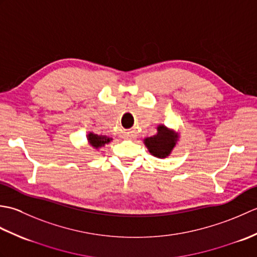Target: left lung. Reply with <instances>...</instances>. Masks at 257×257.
Returning a JSON list of instances; mask_svg holds the SVG:
<instances>
[{
    "mask_svg": "<svg viewBox=\"0 0 257 257\" xmlns=\"http://www.w3.org/2000/svg\"><path fill=\"white\" fill-rule=\"evenodd\" d=\"M157 130V135L146 138L144 143L152 156L163 159L170 156L171 151L178 143L179 135L167 128L165 124L158 125Z\"/></svg>",
    "mask_w": 257,
    "mask_h": 257,
    "instance_id": "8db88e82",
    "label": "left lung"
}]
</instances>
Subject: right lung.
<instances>
[{"instance_id":"add662e5","label":"right lung","mask_w":257,"mask_h":257,"mask_svg":"<svg viewBox=\"0 0 257 257\" xmlns=\"http://www.w3.org/2000/svg\"><path fill=\"white\" fill-rule=\"evenodd\" d=\"M87 140H88L90 146L98 149V148H100V147H103L105 145L110 143L112 139L107 137V136H102V135L99 136V135H96L94 133H89L88 135H87Z\"/></svg>"}]
</instances>
